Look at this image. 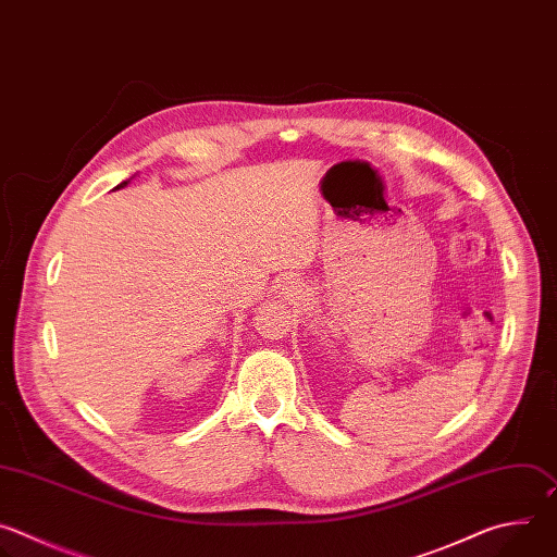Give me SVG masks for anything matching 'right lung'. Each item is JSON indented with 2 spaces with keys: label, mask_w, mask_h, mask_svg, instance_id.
Masks as SVG:
<instances>
[{
  "label": "right lung",
  "mask_w": 557,
  "mask_h": 557,
  "mask_svg": "<svg viewBox=\"0 0 557 557\" xmlns=\"http://www.w3.org/2000/svg\"><path fill=\"white\" fill-rule=\"evenodd\" d=\"M127 183H129V178H127V181H123V183H121V185H116V187H114V189H121V187H125V185H127Z\"/></svg>",
  "instance_id": "1"
}]
</instances>
